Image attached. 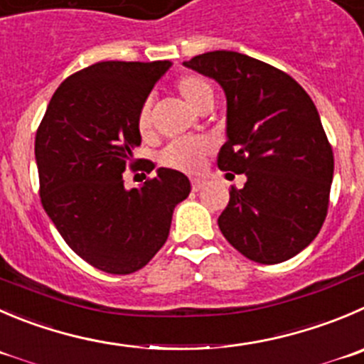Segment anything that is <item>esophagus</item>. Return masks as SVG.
<instances>
[{"label": "esophagus", "mask_w": 364, "mask_h": 364, "mask_svg": "<svg viewBox=\"0 0 364 364\" xmlns=\"http://www.w3.org/2000/svg\"><path fill=\"white\" fill-rule=\"evenodd\" d=\"M202 188H203V180L202 178H191V189H193V191L198 193Z\"/></svg>", "instance_id": "esophagus-1"}]
</instances>
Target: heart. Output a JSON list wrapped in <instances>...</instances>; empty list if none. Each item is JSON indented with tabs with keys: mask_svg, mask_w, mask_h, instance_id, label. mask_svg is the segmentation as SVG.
<instances>
[{
	"mask_svg": "<svg viewBox=\"0 0 364 364\" xmlns=\"http://www.w3.org/2000/svg\"><path fill=\"white\" fill-rule=\"evenodd\" d=\"M176 92L195 112H203L205 109H210L214 102L213 85L196 75H184L180 76L175 84ZM137 130L141 136H150L151 132V102L146 100L137 110L136 117ZM210 146L203 139H188V141H175L168 144L161 154V162L168 168L178 169V171H195L209 154Z\"/></svg>",
	"mask_w": 364,
	"mask_h": 364,
	"instance_id": "heart-1",
	"label": "heart"
}]
</instances>
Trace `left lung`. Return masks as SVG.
Wrapping results in <instances>:
<instances>
[{
	"mask_svg": "<svg viewBox=\"0 0 364 364\" xmlns=\"http://www.w3.org/2000/svg\"><path fill=\"white\" fill-rule=\"evenodd\" d=\"M184 65L225 91L227 143L218 168L247 176L218 218L221 234L261 264L295 257L323 225L334 173L313 100L289 75L237 51H209Z\"/></svg>",
	"mask_w": 364,
	"mask_h": 364,
	"instance_id": "obj_1",
	"label": "left lung"
}]
</instances>
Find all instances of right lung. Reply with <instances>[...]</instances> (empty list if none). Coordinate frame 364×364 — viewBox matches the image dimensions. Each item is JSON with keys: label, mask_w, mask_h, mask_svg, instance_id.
Instances as JSON below:
<instances>
[{"label": "right lung", "mask_w": 364, "mask_h": 364, "mask_svg": "<svg viewBox=\"0 0 364 364\" xmlns=\"http://www.w3.org/2000/svg\"><path fill=\"white\" fill-rule=\"evenodd\" d=\"M169 60L98 62L65 78L36 136L41 202L75 254L95 268L128 275L166 243L175 207L191 193L184 173L159 168L127 189L123 171L137 168L136 117Z\"/></svg>", "instance_id": "add662e5"}]
</instances>
